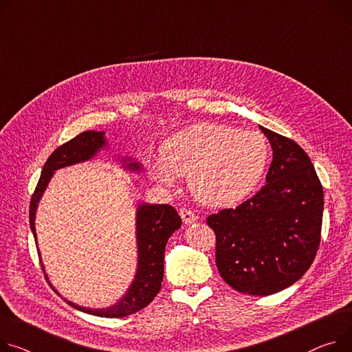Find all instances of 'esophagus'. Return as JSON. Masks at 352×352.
I'll use <instances>...</instances> for the list:
<instances>
[{"instance_id":"obj_1","label":"esophagus","mask_w":352,"mask_h":352,"mask_svg":"<svg viewBox=\"0 0 352 352\" xmlns=\"http://www.w3.org/2000/svg\"><path fill=\"white\" fill-rule=\"evenodd\" d=\"M179 212H180V217H182V220H183L184 224H192V223H195V221L197 220V215H196L190 208L182 207V208L179 210Z\"/></svg>"}]
</instances>
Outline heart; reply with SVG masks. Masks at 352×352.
I'll use <instances>...</instances> for the list:
<instances>
[{"label": "heart", "instance_id": "obj_1", "mask_svg": "<svg viewBox=\"0 0 352 352\" xmlns=\"http://www.w3.org/2000/svg\"><path fill=\"white\" fill-rule=\"evenodd\" d=\"M269 148L261 133L221 124L187 126L162 145V160L151 165L153 179L173 186L188 177L195 197L223 207L247 197L261 180Z\"/></svg>", "mask_w": 352, "mask_h": 352}]
</instances>
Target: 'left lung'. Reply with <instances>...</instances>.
<instances>
[{
	"instance_id": "1",
	"label": "left lung",
	"mask_w": 352,
	"mask_h": 352,
	"mask_svg": "<svg viewBox=\"0 0 352 352\" xmlns=\"http://www.w3.org/2000/svg\"><path fill=\"white\" fill-rule=\"evenodd\" d=\"M274 149L261 190L235 208L207 217L215 265L239 293L269 296L299 280L321 235L322 186L309 155L287 137L259 126Z\"/></svg>"
}]
</instances>
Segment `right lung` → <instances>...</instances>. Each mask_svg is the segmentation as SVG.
I'll return each instance as SVG.
<instances>
[{"instance_id":"obj_1","label":"right lung","mask_w":352,"mask_h":352,"mask_svg":"<svg viewBox=\"0 0 352 352\" xmlns=\"http://www.w3.org/2000/svg\"><path fill=\"white\" fill-rule=\"evenodd\" d=\"M105 145L104 132L86 131L60 145L47 157L41 179L30 206V224L35 236V212L38 201L56 169L78 164L93 157ZM132 170H138L140 164H128ZM182 226L176 208L169 204H145L137 211V239H138V269L133 283L122 299L108 309H86L67 302L77 310L98 317H126L146 307L159 293L164 282V258L169 236ZM45 270V269H43ZM45 274V272H43ZM46 276V275H45ZM47 279V278H46Z\"/></svg>"}]
</instances>
